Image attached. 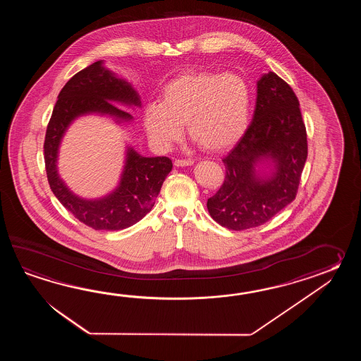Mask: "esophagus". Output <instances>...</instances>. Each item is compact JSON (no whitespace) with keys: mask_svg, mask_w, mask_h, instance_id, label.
Masks as SVG:
<instances>
[{"mask_svg":"<svg viewBox=\"0 0 361 361\" xmlns=\"http://www.w3.org/2000/svg\"><path fill=\"white\" fill-rule=\"evenodd\" d=\"M174 165L176 166H191V165H193V161L192 160H180V159H178V160H176L174 161Z\"/></svg>","mask_w":361,"mask_h":361,"instance_id":"obj_1","label":"esophagus"}]
</instances>
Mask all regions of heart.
I'll use <instances>...</instances> for the list:
<instances>
[{"label":"heart","instance_id":"b5f03b06","mask_svg":"<svg viewBox=\"0 0 361 361\" xmlns=\"http://www.w3.org/2000/svg\"><path fill=\"white\" fill-rule=\"evenodd\" d=\"M252 106L250 87L235 73L188 72L165 85L161 103H149L143 125L152 146L169 151L188 135L210 152H223L245 134Z\"/></svg>","mask_w":361,"mask_h":361}]
</instances>
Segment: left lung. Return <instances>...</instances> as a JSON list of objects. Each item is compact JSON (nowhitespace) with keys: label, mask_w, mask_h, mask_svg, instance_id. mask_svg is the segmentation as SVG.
Masks as SVG:
<instances>
[{"label":"left lung","mask_w":361,"mask_h":361,"mask_svg":"<svg viewBox=\"0 0 361 361\" xmlns=\"http://www.w3.org/2000/svg\"><path fill=\"white\" fill-rule=\"evenodd\" d=\"M306 159L298 98L275 72L264 73L257 82L252 123L223 159L224 182L207 199L212 218L233 231L269 222L295 199Z\"/></svg>","instance_id":"1"}]
</instances>
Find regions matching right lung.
Here are the masks:
<instances>
[{"instance_id":"obj_1","label":"right lung","mask_w":361,"mask_h":361,"mask_svg":"<svg viewBox=\"0 0 361 361\" xmlns=\"http://www.w3.org/2000/svg\"><path fill=\"white\" fill-rule=\"evenodd\" d=\"M114 103L140 107V97L126 80L116 76L103 61L80 71L61 89L47 125L44 152L47 180L61 205L94 230L118 231L139 222L154 207L173 164L169 157H145L128 146L118 185L99 199H82L69 190L58 173L59 147L69 125L81 116L107 115L117 123L133 116Z\"/></svg>"}]
</instances>
